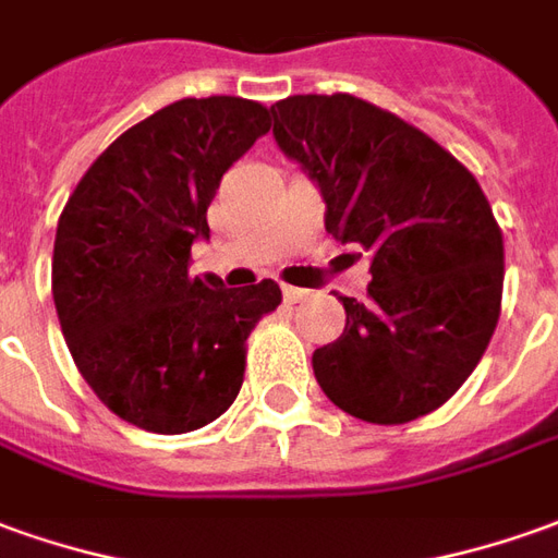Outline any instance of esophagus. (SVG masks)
<instances>
[{"mask_svg": "<svg viewBox=\"0 0 558 558\" xmlns=\"http://www.w3.org/2000/svg\"><path fill=\"white\" fill-rule=\"evenodd\" d=\"M282 298H286V303H301L303 298H306V291H303V288L286 286L282 288Z\"/></svg>", "mask_w": 558, "mask_h": 558, "instance_id": "34e87169", "label": "esophagus"}]
</instances>
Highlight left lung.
<instances>
[{"label": "left lung", "mask_w": 558, "mask_h": 558, "mask_svg": "<svg viewBox=\"0 0 558 558\" xmlns=\"http://www.w3.org/2000/svg\"><path fill=\"white\" fill-rule=\"evenodd\" d=\"M272 136L318 184L325 230L371 255V301L340 298L343 333L313 352L318 386L374 425L432 413L474 374L501 316L505 240L483 187L359 96L279 99Z\"/></svg>", "instance_id": "1"}]
</instances>
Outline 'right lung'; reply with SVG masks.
<instances>
[{"label":"right lung","mask_w":558,"mask_h":558,"mask_svg":"<svg viewBox=\"0 0 558 558\" xmlns=\"http://www.w3.org/2000/svg\"><path fill=\"white\" fill-rule=\"evenodd\" d=\"M267 130L270 109L252 99H179L111 142L60 215V328L96 398L136 428L184 434L221 416L240 395L248 333L282 303L272 279L187 276L221 175Z\"/></svg>","instance_id":"add662e5"}]
</instances>
